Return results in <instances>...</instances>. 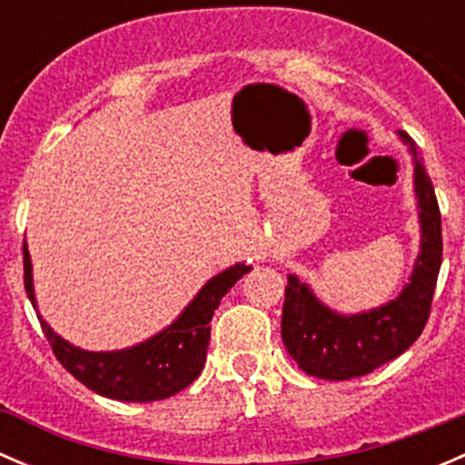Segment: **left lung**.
I'll return each mask as SVG.
<instances>
[{"label": "left lung", "instance_id": "obj_1", "mask_svg": "<svg viewBox=\"0 0 465 465\" xmlns=\"http://www.w3.org/2000/svg\"><path fill=\"white\" fill-rule=\"evenodd\" d=\"M398 137L407 145L414 163V195L420 227L414 270L391 302L351 315L328 308L306 281L288 274L281 337L288 353L308 376L323 380L367 376L405 353L419 340L428 322L443 254L440 213L432 180L416 153V143L402 130H398Z\"/></svg>", "mask_w": 465, "mask_h": 465}]
</instances>
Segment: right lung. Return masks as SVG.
Returning <instances> with one entry per match:
<instances>
[{
    "instance_id": "1",
    "label": "right lung",
    "mask_w": 465,
    "mask_h": 465,
    "mask_svg": "<svg viewBox=\"0 0 465 465\" xmlns=\"http://www.w3.org/2000/svg\"><path fill=\"white\" fill-rule=\"evenodd\" d=\"M250 270L252 265L236 262L215 274L200 288L175 322L139 344L119 351H85L60 337L37 311L31 254L25 242V288L55 358L98 396L125 402L163 401L200 376L211 337V317L220 306V299Z\"/></svg>"
}]
</instances>
